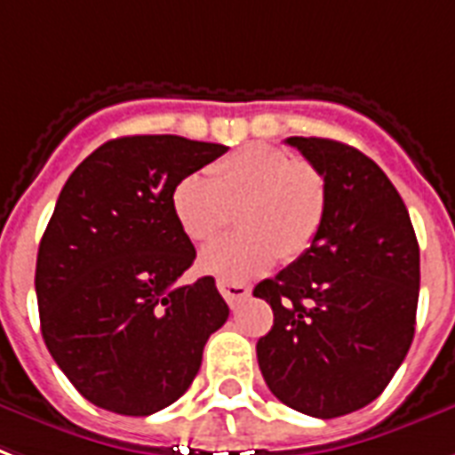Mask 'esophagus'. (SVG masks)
I'll return each instance as SVG.
<instances>
[{
    "label": "esophagus",
    "mask_w": 455,
    "mask_h": 455,
    "mask_svg": "<svg viewBox=\"0 0 455 455\" xmlns=\"http://www.w3.org/2000/svg\"><path fill=\"white\" fill-rule=\"evenodd\" d=\"M217 289H220V293L231 307H235L241 300H245V298L251 296V289H248L245 283L228 282V279H220V282H217Z\"/></svg>",
    "instance_id": "esophagus-1"
}]
</instances>
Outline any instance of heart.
I'll return each instance as SVG.
<instances>
[{
	"mask_svg": "<svg viewBox=\"0 0 455 455\" xmlns=\"http://www.w3.org/2000/svg\"><path fill=\"white\" fill-rule=\"evenodd\" d=\"M206 173H188L172 190V210L193 243L217 238L234 221L241 228L200 252V269L243 282L296 259L320 234L327 183L315 166L274 145L251 143L214 162Z\"/></svg>",
	"mask_w": 455,
	"mask_h": 455,
	"instance_id": "b5f03b06",
	"label": "heart"
}]
</instances>
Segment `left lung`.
Segmentation results:
<instances>
[{"label":"left lung","mask_w":455,"mask_h":455,"mask_svg":"<svg viewBox=\"0 0 455 455\" xmlns=\"http://www.w3.org/2000/svg\"><path fill=\"white\" fill-rule=\"evenodd\" d=\"M327 183L310 248L252 296L272 305L258 341L267 387L289 408L339 418L387 389L415 334L420 248L403 200L360 150L329 138H286Z\"/></svg>","instance_id":"1"}]
</instances>
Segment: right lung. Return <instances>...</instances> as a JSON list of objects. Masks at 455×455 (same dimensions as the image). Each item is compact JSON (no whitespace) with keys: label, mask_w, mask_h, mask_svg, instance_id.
Returning a JSON list of instances; mask_svg holds the SVG:
<instances>
[{"label":"right lung","mask_w":455,"mask_h":455,"mask_svg":"<svg viewBox=\"0 0 455 455\" xmlns=\"http://www.w3.org/2000/svg\"><path fill=\"white\" fill-rule=\"evenodd\" d=\"M227 150L181 135L116 138L59 193L35 267L40 327L97 408L138 418L179 401L228 320L212 276L176 286L196 248L172 210L173 186Z\"/></svg>","instance_id":"right-lung-1"}]
</instances>
